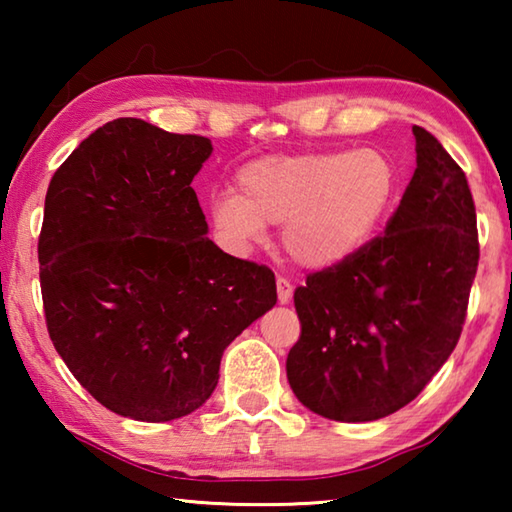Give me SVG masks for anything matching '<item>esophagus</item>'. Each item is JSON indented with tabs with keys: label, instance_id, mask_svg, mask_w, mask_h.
<instances>
[{
	"label": "esophagus",
	"instance_id": "obj_1",
	"mask_svg": "<svg viewBox=\"0 0 512 512\" xmlns=\"http://www.w3.org/2000/svg\"><path fill=\"white\" fill-rule=\"evenodd\" d=\"M277 300L280 305H289L293 298V284L287 280V277H277Z\"/></svg>",
	"mask_w": 512,
	"mask_h": 512
}]
</instances>
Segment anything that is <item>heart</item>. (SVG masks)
Returning a JSON list of instances; mask_svg holds the SVG:
<instances>
[{
  "label": "heart",
  "mask_w": 512,
  "mask_h": 512,
  "mask_svg": "<svg viewBox=\"0 0 512 512\" xmlns=\"http://www.w3.org/2000/svg\"><path fill=\"white\" fill-rule=\"evenodd\" d=\"M397 173L377 149L271 155L216 192L210 219L225 246L246 253L282 225V246L305 268H332L368 244L391 205Z\"/></svg>",
  "instance_id": "1"
}]
</instances>
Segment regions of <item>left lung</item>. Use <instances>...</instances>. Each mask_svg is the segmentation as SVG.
I'll return each mask as SVG.
<instances>
[{"mask_svg":"<svg viewBox=\"0 0 512 512\" xmlns=\"http://www.w3.org/2000/svg\"><path fill=\"white\" fill-rule=\"evenodd\" d=\"M413 178L381 237L293 293L287 357L298 400L336 422L386 418L454 352L479 266L470 185L436 137L413 126Z\"/></svg>","mask_w":512,"mask_h":512,"instance_id":"8db88e82","label":"left lung"}]
</instances>
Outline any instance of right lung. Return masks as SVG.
<instances>
[{"mask_svg": "<svg viewBox=\"0 0 512 512\" xmlns=\"http://www.w3.org/2000/svg\"><path fill=\"white\" fill-rule=\"evenodd\" d=\"M201 135L144 119L97 128L60 164L38 241L56 352L94 400L140 422L210 400L223 350L277 302L271 268L207 239Z\"/></svg>", "mask_w": 512, "mask_h": 512, "instance_id": "obj_1", "label": "right lung"}]
</instances>
